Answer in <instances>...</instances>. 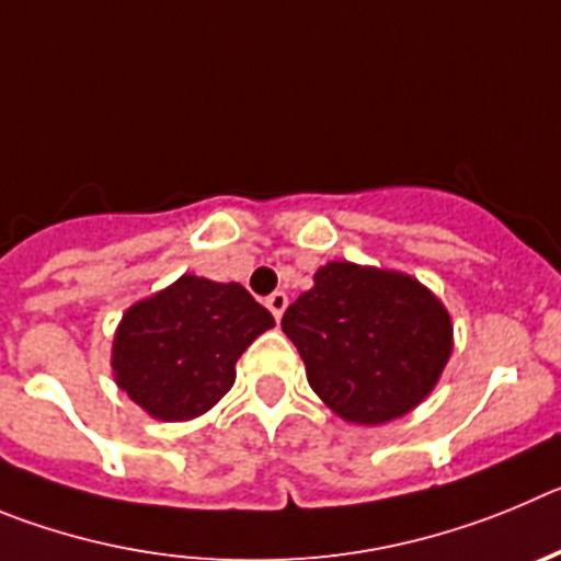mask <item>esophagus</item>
<instances>
[{
	"label": "esophagus",
	"mask_w": 561,
	"mask_h": 561,
	"mask_svg": "<svg viewBox=\"0 0 561 561\" xmlns=\"http://www.w3.org/2000/svg\"><path fill=\"white\" fill-rule=\"evenodd\" d=\"M265 305H268V310L274 312V318L279 321L282 312H285V307H287V296L282 290H276V293H271L268 299H265Z\"/></svg>",
	"instance_id": "obj_1"
}]
</instances>
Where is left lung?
<instances>
[{
  "label": "left lung",
  "instance_id": "1",
  "mask_svg": "<svg viewBox=\"0 0 561 561\" xmlns=\"http://www.w3.org/2000/svg\"><path fill=\"white\" fill-rule=\"evenodd\" d=\"M312 391L346 422L382 425L436 386L453 350L450 316L416 279L330 262L282 316Z\"/></svg>",
  "mask_w": 561,
  "mask_h": 561
}]
</instances>
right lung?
Wrapping results in <instances>:
<instances>
[{"mask_svg": "<svg viewBox=\"0 0 561 561\" xmlns=\"http://www.w3.org/2000/svg\"><path fill=\"white\" fill-rule=\"evenodd\" d=\"M271 327L274 316L243 285L181 276L125 312L111 366L150 416L184 422L234 386L237 357Z\"/></svg>", "mask_w": 561, "mask_h": 561, "instance_id": "1", "label": "right lung"}]
</instances>
